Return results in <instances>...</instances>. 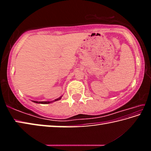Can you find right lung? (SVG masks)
<instances>
[{
    "mask_svg": "<svg viewBox=\"0 0 151 151\" xmlns=\"http://www.w3.org/2000/svg\"><path fill=\"white\" fill-rule=\"evenodd\" d=\"M61 97H62V96H60V97H59V98L55 99V100L52 101H39H39H32V102H34V103H39V104H49V103H53V102H55V101L60 100V99H61Z\"/></svg>",
    "mask_w": 151,
    "mask_h": 151,
    "instance_id": "1",
    "label": "right lung"
}]
</instances>
